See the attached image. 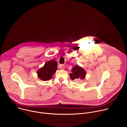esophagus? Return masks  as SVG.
Masks as SVG:
<instances>
[{
    "label": "esophagus",
    "mask_w": 127,
    "mask_h": 127,
    "mask_svg": "<svg viewBox=\"0 0 127 127\" xmlns=\"http://www.w3.org/2000/svg\"><path fill=\"white\" fill-rule=\"evenodd\" d=\"M67 67V64H66L61 65V67L62 69H64L65 68V67Z\"/></svg>",
    "instance_id": "34e87169"
}]
</instances>
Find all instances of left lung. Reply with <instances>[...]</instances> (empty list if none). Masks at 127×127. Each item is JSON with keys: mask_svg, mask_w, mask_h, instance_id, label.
I'll return each mask as SVG.
<instances>
[{"mask_svg": "<svg viewBox=\"0 0 127 127\" xmlns=\"http://www.w3.org/2000/svg\"><path fill=\"white\" fill-rule=\"evenodd\" d=\"M69 76L72 80L84 79L86 76V71L83 68L76 65L72 68Z\"/></svg>", "mask_w": 127, "mask_h": 127, "instance_id": "left-lung-1", "label": "left lung"}]
</instances>
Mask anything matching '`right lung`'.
<instances>
[{
    "label": "right lung",
    "mask_w": 127,
    "mask_h": 127,
    "mask_svg": "<svg viewBox=\"0 0 127 127\" xmlns=\"http://www.w3.org/2000/svg\"><path fill=\"white\" fill-rule=\"evenodd\" d=\"M57 69V62L52 60L46 62L44 65L37 70L38 78L43 81L50 80Z\"/></svg>",
    "instance_id": "add662e5"
}]
</instances>
